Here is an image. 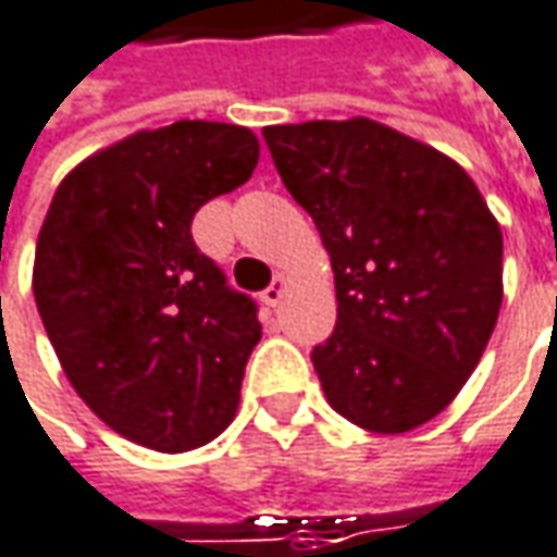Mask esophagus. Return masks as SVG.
<instances>
[{
  "label": "esophagus",
  "mask_w": 557,
  "mask_h": 557,
  "mask_svg": "<svg viewBox=\"0 0 557 557\" xmlns=\"http://www.w3.org/2000/svg\"><path fill=\"white\" fill-rule=\"evenodd\" d=\"M283 293H286V280L277 277V280H274V283H271V286H268V289H264V293H261V302L274 309V306H280Z\"/></svg>",
  "instance_id": "esophagus-1"
}]
</instances>
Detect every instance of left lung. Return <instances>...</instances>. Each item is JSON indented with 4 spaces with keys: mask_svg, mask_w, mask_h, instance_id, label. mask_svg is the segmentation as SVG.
I'll return each mask as SVG.
<instances>
[{
    "mask_svg": "<svg viewBox=\"0 0 557 557\" xmlns=\"http://www.w3.org/2000/svg\"><path fill=\"white\" fill-rule=\"evenodd\" d=\"M286 191L331 255L337 327L311 349L327 404L400 435L467 384L502 309V226L442 150L372 119L268 125Z\"/></svg>",
    "mask_w": 557,
    "mask_h": 557,
    "instance_id": "obj_1",
    "label": "left lung"
}]
</instances>
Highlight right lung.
<instances>
[{"label": "right lung", "instance_id": "add662e5", "mask_svg": "<svg viewBox=\"0 0 557 557\" xmlns=\"http://www.w3.org/2000/svg\"><path fill=\"white\" fill-rule=\"evenodd\" d=\"M258 166L243 125L182 119L78 163L52 195L34 299L52 349L113 432L180 454L236 416L258 306L191 239V216Z\"/></svg>", "mask_w": 557, "mask_h": 557}]
</instances>
